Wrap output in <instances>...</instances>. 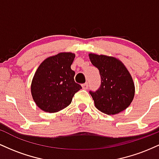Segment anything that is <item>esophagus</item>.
Masks as SVG:
<instances>
[{
  "instance_id": "esophagus-1",
  "label": "esophagus",
  "mask_w": 159,
  "mask_h": 159,
  "mask_svg": "<svg viewBox=\"0 0 159 159\" xmlns=\"http://www.w3.org/2000/svg\"><path fill=\"white\" fill-rule=\"evenodd\" d=\"M81 86H82V88H83L84 90H87V89L88 88V83L83 84Z\"/></svg>"
}]
</instances>
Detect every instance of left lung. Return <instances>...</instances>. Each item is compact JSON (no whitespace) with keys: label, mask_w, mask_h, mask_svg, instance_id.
Wrapping results in <instances>:
<instances>
[{"label":"left lung","mask_w":159,"mask_h":159,"mask_svg":"<svg viewBox=\"0 0 159 159\" xmlns=\"http://www.w3.org/2000/svg\"><path fill=\"white\" fill-rule=\"evenodd\" d=\"M89 57L101 76L99 88L90 91L96 108L108 115L126 109L134 96V84L126 67L114 57L89 54Z\"/></svg>","instance_id":"8db88e82"}]
</instances>
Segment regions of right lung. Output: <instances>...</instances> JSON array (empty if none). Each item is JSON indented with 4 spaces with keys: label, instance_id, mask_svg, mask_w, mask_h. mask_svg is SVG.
Wrapping results in <instances>:
<instances>
[{
    "label": "right lung",
    "instance_id": "add662e5",
    "mask_svg": "<svg viewBox=\"0 0 159 159\" xmlns=\"http://www.w3.org/2000/svg\"><path fill=\"white\" fill-rule=\"evenodd\" d=\"M75 55L62 52L45 59L34 74L31 83L33 99L41 110L55 113L69 106L81 86L74 80L71 65Z\"/></svg>",
    "mask_w": 159,
    "mask_h": 159
}]
</instances>
